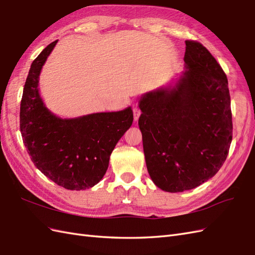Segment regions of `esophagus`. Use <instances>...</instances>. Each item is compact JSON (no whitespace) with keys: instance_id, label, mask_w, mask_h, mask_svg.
I'll return each mask as SVG.
<instances>
[{"instance_id":"34e87169","label":"esophagus","mask_w":255,"mask_h":255,"mask_svg":"<svg viewBox=\"0 0 255 255\" xmlns=\"http://www.w3.org/2000/svg\"><path fill=\"white\" fill-rule=\"evenodd\" d=\"M132 111H133V118H134V121H137V120H139V118H140V115H141V110H140V108L135 105V106H133V107H132Z\"/></svg>"}]
</instances>
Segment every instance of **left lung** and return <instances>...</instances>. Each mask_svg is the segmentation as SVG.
<instances>
[{
    "label": "left lung",
    "instance_id": "1",
    "mask_svg": "<svg viewBox=\"0 0 255 255\" xmlns=\"http://www.w3.org/2000/svg\"><path fill=\"white\" fill-rule=\"evenodd\" d=\"M186 70L174 87L140 99L139 127L155 185L183 192L220 170L233 135L228 78L209 51L186 40Z\"/></svg>",
    "mask_w": 255,
    "mask_h": 255
}]
</instances>
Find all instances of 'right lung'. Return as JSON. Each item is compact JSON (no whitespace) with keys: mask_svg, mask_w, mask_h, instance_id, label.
Wrapping results in <instances>:
<instances>
[{"mask_svg":"<svg viewBox=\"0 0 255 255\" xmlns=\"http://www.w3.org/2000/svg\"><path fill=\"white\" fill-rule=\"evenodd\" d=\"M57 40L33 61L20 105V131L32 161L43 175L68 190L95 186L107 172L116 143L133 121L131 108L62 120L42 103L38 79Z\"/></svg>","mask_w":255,"mask_h":255,"instance_id":"obj_1","label":"right lung"}]
</instances>
